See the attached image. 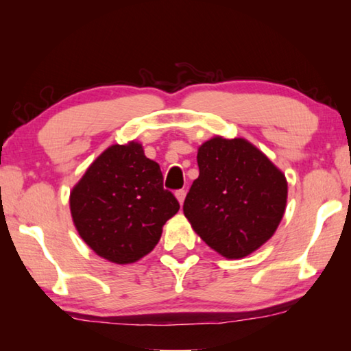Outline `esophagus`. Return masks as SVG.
<instances>
[{
    "instance_id": "1",
    "label": "esophagus",
    "mask_w": 351,
    "mask_h": 351,
    "mask_svg": "<svg viewBox=\"0 0 351 351\" xmlns=\"http://www.w3.org/2000/svg\"><path fill=\"white\" fill-rule=\"evenodd\" d=\"M175 197L178 199V203H180L182 206L184 199H186V190H178V192L175 193Z\"/></svg>"
}]
</instances>
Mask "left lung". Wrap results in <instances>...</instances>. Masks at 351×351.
<instances>
[{
    "label": "left lung",
    "mask_w": 351,
    "mask_h": 351,
    "mask_svg": "<svg viewBox=\"0 0 351 351\" xmlns=\"http://www.w3.org/2000/svg\"><path fill=\"white\" fill-rule=\"evenodd\" d=\"M197 161L199 176L184 201V215L221 257H247L276 234L285 215V173L245 138L213 136L198 147Z\"/></svg>",
    "instance_id": "left-lung-1"
}]
</instances>
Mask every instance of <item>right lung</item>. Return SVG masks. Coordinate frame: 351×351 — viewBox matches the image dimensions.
<instances>
[{
    "label": "right lung",
    "instance_id": "add662e5",
    "mask_svg": "<svg viewBox=\"0 0 351 351\" xmlns=\"http://www.w3.org/2000/svg\"><path fill=\"white\" fill-rule=\"evenodd\" d=\"M69 209L80 239L99 257L130 265L153 251L180 204L164 190L159 164L130 141L94 159L71 190Z\"/></svg>",
    "mask_w": 351,
    "mask_h": 351
}]
</instances>
